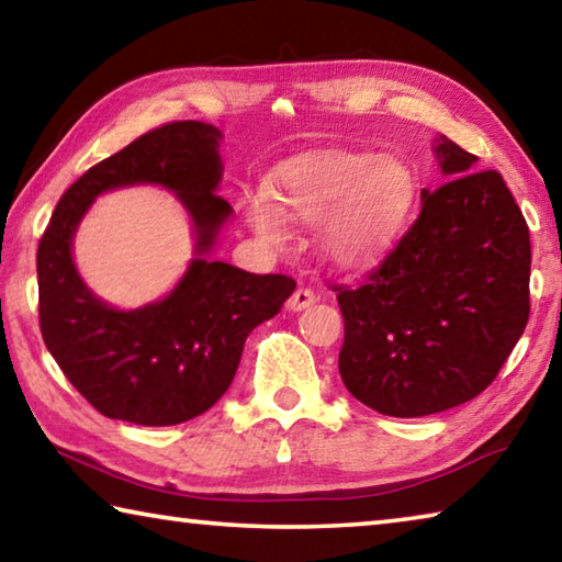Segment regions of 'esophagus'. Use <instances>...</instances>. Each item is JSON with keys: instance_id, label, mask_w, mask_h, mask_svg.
Masks as SVG:
<instances>
[{"instance_id": "1", "label": "esophagus", "mask_w": 562, "mask_h": 562, "mask_svg": "<svg viewBox=\"0 0 562 562\" xmlns=\"http://www.w3.org/2000/svg\"><path fill=\"white\" fill-rule=\"evenodd\" d=\"M317 302V294L312 292L310 288H297L292 292V297L288 300V310H292V312H302V310H307L310 304H315Z\"/></svg>"}]
</instances>
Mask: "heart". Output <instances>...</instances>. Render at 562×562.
Masks as SVG:
<instances>
[{
  "instance_id": "b5f03b06",
  "label": "heart",
  "mask_w": 562,
  "mask_h": 562,
  "mask_svg": "<svg viewBox=\"0 0 562 562\" xmlns=\"http://www.w3.org/2000/svg\"><path fill=\"white\" fill-rule=\"evenodd\" d=\"M418 183L404 160L379 154H327L282 170L278 203L252 198L247 217L272 243L288 237V223L322 225L319 245L341 268H367L392 250L414 213Z\"/></svg>"
}]
</instances>
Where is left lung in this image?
<instances>
[{
	"mask_svg": "<svg viewBox=\"0 0 562 562\" xmlns=\"http://www.w3.org/2000/svg\"><path fill=\"white\" fill-rule=\"evenodd\" d=\"M422 213L357 288H335L345 317L339 374L379 414L414 418L479 396L530 315V233L498 170L449 138Z\"/></svg>",
	"mask_w": 562,
	"mask_h": 562,
	"instance_id": "obj_1",
	"label": "left lung"
}]
</instances>
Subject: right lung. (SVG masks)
<instances>
[{
	"label": "right lung",
	"mask_w": 562,
	"mask_h": 562,
	"mask_svg": "<svg viewBox=\"0 0 562 562\" xmlns=\"http://www.w3.org/2000/svg\"><path fill=\"white\" fill-rule=\"evenodd\" d=\"M221 131L173 121L138 136L61 195L46 227L40 274V327L64 376L109 418L173 426L205 414L240 364L250 331L282 310L294 290L288 274H252L207 260L233 207L215 193L223 176ZM158 182L170 187L196 225V254L168 299L121 313L92 297L72 268L75 225L103 189Z\"/></svg>",
	"instance_id": "1"
}]
</instances>
